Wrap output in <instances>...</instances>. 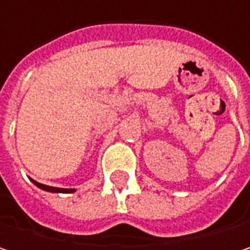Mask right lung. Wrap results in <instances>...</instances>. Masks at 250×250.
Returning a JSON list of instances; mask_svg holds the SVG:
<instances>
[{"instance_id":"obj_1","label":"right lung","mask_w":250,"mask_h":250,"mask_svg":"<svg viewBox=\"0 0 250 250\" xmlns=\"http://www.w3.org/2000/svg\"><path fill=\"white\" fill-rule=\"evenodd\" d=\"M33 184L36 187H39L40 189H44V191H49V192H63V194H71L75 191V188H56V187H49V185H44V184H40L34 179H31Z\"/></svg>"}]
</instances>
